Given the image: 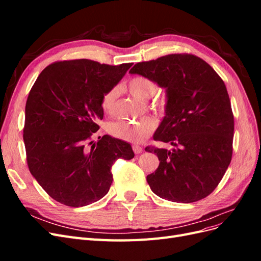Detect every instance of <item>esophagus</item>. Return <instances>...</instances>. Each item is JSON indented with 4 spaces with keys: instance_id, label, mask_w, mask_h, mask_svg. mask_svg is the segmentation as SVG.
<instances>
[{
    "instance_id": "obj_1",
    "label": "esophagus",
    "mask_w": 261,
    "mask_h": 261,
    "mask_svg": "<svg viewBox=\"0 0 261 261\" xmlns=\"http://www.w3.org/2000/svg\"><path fill=\"white\" fill-rule=\"evenodd\" d=\"M133 151L135 152L136 154H139V153L143 152V147H140L138 145H134L133 146Z\"/></svg>"
}]
</instances>
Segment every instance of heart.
Returning a JSON list of instances; mask_svg holds the SVG:
<instances>
[{"mask_svg":"<svg viewBox=\"0 0 261 261\" xmlns=\"http://www.w3.org/2000/svg\"><path fill=\"white\" fill-rule=\"evenodd\" d=\"M127 90L133 97L141 101H148L156 92V84L146 76H134L126 84ZM118 97V88L112 87L107 90L101 97V109L107 114H113L116 108ZM150 109L155 112L164 111V103L160 101H153ZM156 128V121L154 118L147 116L136 122L115 121L110 123L108 130L115 138L128 143L138 144L148 138Z\"/></svg>","mask_w":261,"mask_h":261,"instance_id":"1","label":"heart"}]
</instances>
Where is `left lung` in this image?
Returning a JSON list of instances; mask_svg holds the SVG:
<instances>
[{
  "mask_svg": "<svg viewBox=\"0 0 261 261\" xmlns=\"http://www.w3.org/2000/svg\"><path fill=\"white\" fill-rule=\"evenodd\" d=\"M129 73L149 77L168 92L165 116L153 139L174 148L146 147L160 161L147 176L151 191L174 202L206 198L222 179L233 153L234 116L222 78L189 53L139 62Z\"/></svg>",
  "mask_w": 261,
  "mask_h": 261,
  "instance_id": "1",
  "label": "left lung"
}]
</instances>
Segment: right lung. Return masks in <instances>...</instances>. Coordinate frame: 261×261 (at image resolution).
<instances>
[{"instance_id": "obj_1", "label": "right lung", "mask_w": 261, "mask_h": 261, "mask_svg": "<svg viewBox=\"0 0 261 261\" xmlns=\"http://www.w3.org/2000/svg\"><path fill=\"white\" fill-rule=\"evenodd\" d=\"M133 63L101 64L80 59L54 62L38 76L25 109L23 143L31 174L50 197L68 207H83L105 197L112 165L134 158L129 144L92 135L103 118L101 97Z\"/></svg>"}]
</instances>
